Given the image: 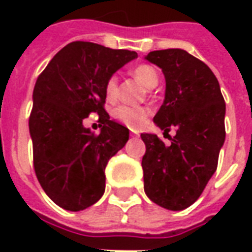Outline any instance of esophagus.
Instances as JSON below:
<instances>
[{
    "label": "esophagus",
    "mask_w": 252,
    "mask_h": 252,
    "mask_svg": "<svg viewBox=\"0 0 252 252\" xmlns=\"http://www.w3.org/2000/svg\"><path fill=\"white\" fill-rule=\"evenodd\" d=\"M139 135V132L137 131H132V136H137Z\"/></svg>",
    "instance_id": "1"
}]
</instances>
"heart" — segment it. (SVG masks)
<instances>
[{"label":"heart","mask_w":252,"mask_h":252,"mask_svg":"<svg viewBox=\"0 0 252 252\" xmlns=\"http://www.w3.org/2000/svg\"><path fill=\"white\" fill-rule=\"evenodd\" d=\"M133 75L139 82L147 89H154L159 82L158 71L148 64H140L133 70ZM105 94L108 99H115L117 95V78L110 77L105 85ZM150 115V109L146 106H128L120 105L113 109V117L120 121L121 124L129 126L132 129H137L144 124V121Z\"/></svg>","instance_id":"heart-1"}]
</instances>
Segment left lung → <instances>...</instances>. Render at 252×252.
<instances>
[{"label":"left lung","instance_id":"1","mask_svg":"<svg viewBox=\"0 0 252 252\" xmlns=\"http://www.w3.org/2000/svg\"><path fill=\"white\" fill-rule=\"evenodd\" d=\"M162 70L164 101L154 123L177 133L164 146L155 133H142L144 191L157 205L182 211L197 201L217 169L225 140V102L215 74L205 63L180 48L144 57Z\"/></svg>","mask_w":252,"mask_h":252}]
</instances>
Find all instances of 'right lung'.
Returning <instances> with one entry per match:
<instances>
[{
	"label": "right lung",
	"instance_id": "add662e5",
	"mask_svg": "<svg viewBox=\"0 0 252 252\" xmlns=\"http://www.w3.org/2000/svg\"><path fill=\"white\" fill-rule=\"evenodd\" d=\"M136 58L135 51L74 41L36 81L30 117L35 173L46 194L66 211H83L102 197L108 160L129 139V129L105 112V85ZM92 111L104 124L98 135L83 126Z\"/></svg>",
	"mask_w": 252,
	"mask_h": 252
}]
</instances>
